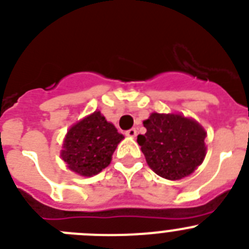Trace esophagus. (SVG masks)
Wrapping results in <instances>:
<instances>
[{
  "label": "esophagus",
  "mask_w": 249,
  "mask_h": 249,
  "mask_svg": "<svg viewBox=\"0 0 249 249\" xmlns=\"http://www.w3.org/2000/svg\"><path fill=\"white\" fill-rule=\"evenodd\" d=\"M126 136L127 137H136V136H137V129L136 128L128 129V131H126Z\"/></svg>",
  "instance_id": "esophagus-1"
}]
</instances>
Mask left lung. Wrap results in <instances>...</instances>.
I'll list each match as a JSON object with an SVG mask.
<instances>
[{"label": "left lung", "mask_w": 249, "mask_h": 249, "mask_svg": "<svg viewBox=\"0 0 249 249\" xmlns=\"http://www.w3.org/2000/svg\"><path fill=\"white\" fill-rule=\"evenodd\" d=\"M147 132L137 142L152 171L177 181L190 176L206 156V131L198 122L182 114L152 113L143 121Z\"/></svg>", "instance_id": "obj_1"}]
</instances>
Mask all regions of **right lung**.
I'll list each match as a JSON object with an SVG mask.
<instances>
[{
    "mask_svg": "<svg viewBox=\"0 0 249 249\" xmlns=\"http://www.w3.org/2000/svg\"><path fill=\"white\" fill-rule=\"evenodd\" d=\"M122 140L117 128L96 111L68 129L61 157L74 173L91 177L111 163L114 149Z\"/></svg>",
    "mask_w": 249,
    "mask_h": 249,
    "instance_id": "obj_1",
    "label": "right lung"
}]
</instances>
